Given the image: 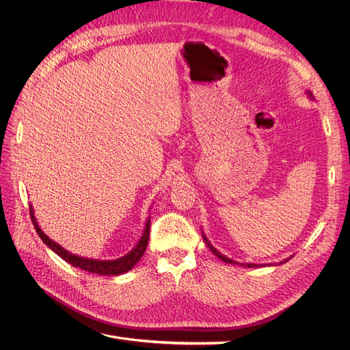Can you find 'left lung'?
I'll use <instances>...</instances> for the list:
<instances>
[{
    "instance_id": "obj_1",
    "label": "left lung",
    "mask_w": 350,
    "mask_h": 350,
    "mask_svg": "<svg viewBox=\"0 0 350 350\" xmlns=\"http://www.w3.org/2000/svg\"><path fill=\"white\" fill-rule=\"evenodd\" d=\"M203 237H204V235H203ZM204 241L207 243V245L210 247V250H211V251H213V252H214V254H215V255L218 256V258H221L223 261H226V262H228V264H237L235 261H232V260L227 258V256H224L223 254H219V252H218V251H217V250H215V248H214V247H213V245H211V244L208 243V240H207V238H206V237H204ZM248 267H254V265H252V264H248Z\"/></svg>"
}]
</instances>
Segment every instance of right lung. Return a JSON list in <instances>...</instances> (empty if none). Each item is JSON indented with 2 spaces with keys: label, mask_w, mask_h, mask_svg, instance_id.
Segmentation results:
<instances>
[{
  "label": "right lung",
  "mask_w": 350,
  "mask_h": 350,
  "mask_svg": "<svg viewBox=\"0 0 350 350\" xmlns=\"http://www.w3.org/2000/svg\"><path fill=\"white\" fill-rule=\"evenodd\" d=\"M29 213H31V219L33 223V227H35V231L36 234H38L41 237V240L55 252L58 254L62 260H65L66 262H69L72 267H78L81 269H85L88 272H92V273H100V275H120L129 269H132L136 262L142 258L144 251H146V247H147V243H149V235H150V219L149 221L146 223V228H144V232H143V237L140 238L139 244L136 245L135 250H132L131 252H129L127 255L122 256V258L119 260H115V261H98V260H88V258H82V256H77V255H72L70 252L65 251L62 247H59V244L53 243L52 240H49V238L42 232V230L38 227V223L35 221V217H33V213H32V208L29 206Z\"/></svg>",
  "instance_id": "obj_1"
}]
</instances>
